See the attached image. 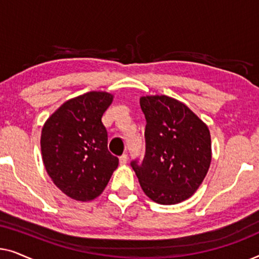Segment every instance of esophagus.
<instances>
[{"mask_svg":"<svg viewBox=\"0 0 259 259\" xmlns=\"http://www.w3.org/2000/svg\"><path fill=\"white\" fill-rule=\"evenodd\" d=\"M119 160H120V165H125L127 162V154L123 153L122 155H120Z\"/></svg>","mask_w":259,"mask_h":259,"instance_id":"34e87169","label":"esophagus"}]
</instances>
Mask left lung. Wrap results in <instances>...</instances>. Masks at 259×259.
<instances>
[{
	"instance_id": "8db88e82",
	"label": "left lung",
	"mask_w": 259,
	"mask_h": 259,
	"mask_svg": "<svg viewBox=\"0 0 259 259\" xmlns=\"http://www.w3.org/2000/svg\"><path fill=\"white\" fill-rule=\"evenodd\" d=\"M146 119L143 161H131L145 194L158 204L186 200L211 164L207 126L183 102L166 95L141 97Z\"/></svg>"
}]
</instances>
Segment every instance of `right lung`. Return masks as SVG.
I'll list each match as a JSON object with an SVG mask.
<instances>
[{
  "instance_id": "obj_1",
  "label": "right lung",
  "mask_w": 259,
  "mask_h": 259,
  "mask_svg": "<svg viewBox=\"0 0 259 259\" xmlns=\"http://www.w3.org/2000/svg\"><path fill=\"white\" fill-rule=\"evenodd\" d=\"M112 101L113 95L106 92H88L66 101L42 128L46 171L72 199L88 201L100 196L118 167L101 121Z\"/></svg>"
}]
</instances>
